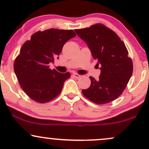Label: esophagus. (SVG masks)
Wrapping results in <instances>:
<instances>
[{
  "label": "esophagus",
  "instance_id": "34e87169",
  "mask_svg": "<svg viewBox=\"0 0 149 149\" xmlns=\"http://www.w3.org/2000/svg\"><path fill=\"white\" fill-rule=\"evenodd\" d=\"M73 76H74L76 78H80V77H81V76H80V75L78 74V73H73Z\"/></svg>",
  "mask_w": 149,
  "mask_h": 149
}]
</instances>
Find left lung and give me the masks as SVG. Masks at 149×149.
I'll use <instances>...</instances> for the list:
<instances>
[{
	"label": "left lung",
	"instance_id": "8db88e82",
	"mask_svg": "<svg viewBox=\"0 0 149 149\" xmlns=\"http://www.w3.org/2000/svg\"><path fill=\"white\" fill-rule=\"evenodd\" d=\"M77 35L88 44L92 57L101 65L99 80L90 76V88L83 95L97 104L117 99L127 86L133 72V64L127 47L113 31L102 24L76 29Z\"/></svg>",
	"mask_w": 149,
	"mask_h": 149
}]
</instances>
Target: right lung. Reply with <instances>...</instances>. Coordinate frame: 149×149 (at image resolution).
Instances as JSON below:
<instances>
[{
  "label": "right lung",
  "mask_w": 149,
  "mask_h": 149,
  "mask_svg": "<svg viewBox=\"0 0 149 149\" xmlns=\"http://www.w3.org/2000/svg\"><path fill=\"white\" fill-rule=\"evenodd\" d=\"M76 36L73 30L50 29L36 32L23 44L14 71L20 87L31 100L46 103L60 94L71 74L49 69V63L60 54L65 42Z\"/></svg>",
  "instance_id": "add662e5"
}]
</instances>
